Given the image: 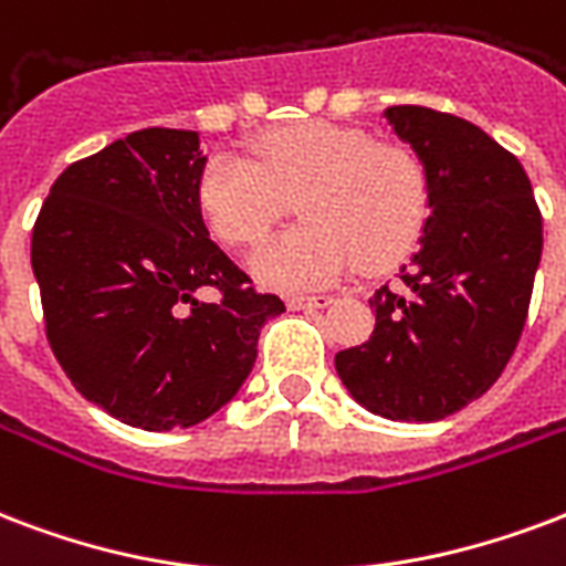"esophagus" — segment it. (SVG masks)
<instances>
[{
  "label": "esophagus",
  "instance_id": "esophagus-1",
  "mask_svg": "<svg viewBox=\"0 0 566 566\" xmlns=\"http://www.w3.org/2000/svg\"><path fill=\"white\" fill-rule=\"evenodd\" d=\"M332 302V296L326 293H317V296H287V308L293 312H312V308H326Z\"/></svg>",
  "mask_w": 566,
  "mask_h": 566
}]
</instances>
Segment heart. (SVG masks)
I'll list each match as a JSON object with an SVG mask.
<instances>
[{"instance_id":"1","label":"heart","mask_w":566,"mask_h":566,"mask_svg":"<svg viewBox=\"0 0 566 566\" xmlns=\"http://www.w3.org/2000/svg\"><path fill=\"white\" fill-rule=\"evenodd\" d=\"M293 198L305 226L252 254V273L284 291L329 284L359 261L368 270L395 264L430 216V180L412 150L326 120L270 129L249 159L219 154L198 184L207 228L240 249L258 243Z\"/></svg>"}]
</instances>
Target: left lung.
I'll use <instances>...</instances> for the list:
<instances>
[{
  "label": "left lung",
  "instance_id": "8db88e82",
  "mask_svg": "<svg viewBox=\"0 0 566 566\" xmlns=\"http://www.w3.org/2000/svg\"><path fill=\"white\" fill-rule=\"evenodd\" d=\"M386 120L430 180L421 249L400 287L370 296L377 326L340 350L353 398L391 421H439L502 377L523 335L543 219L532 180L484 129L427 106H388Z\"/></svg>",
  "mask_w": 566,
  "mask_h": 566
}]
</instances>
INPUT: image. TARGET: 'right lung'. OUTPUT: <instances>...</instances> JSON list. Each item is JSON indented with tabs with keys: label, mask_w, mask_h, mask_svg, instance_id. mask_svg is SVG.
I'll use <instances>...</instances> for the list:
<instances>
[{
	"label": "right lung",
	"mask_w": 566,
	"mask_h": 566,
	"mask_svg": "<svg viewBox=\"0 0 566 566\" xmlns=\"http://www.w3.org/2000/svg\"><path fill=\"white\" fill-rule=\"evenodd\" d=\"M192 129L148 127L59 175L32 228L46 340L82 398L129 427L205 421L284 312L207 234ZM213 286L216 303L195 291Z\"/></svg>",
	"instance_id": "right-lung-1"
}]
</instances>
